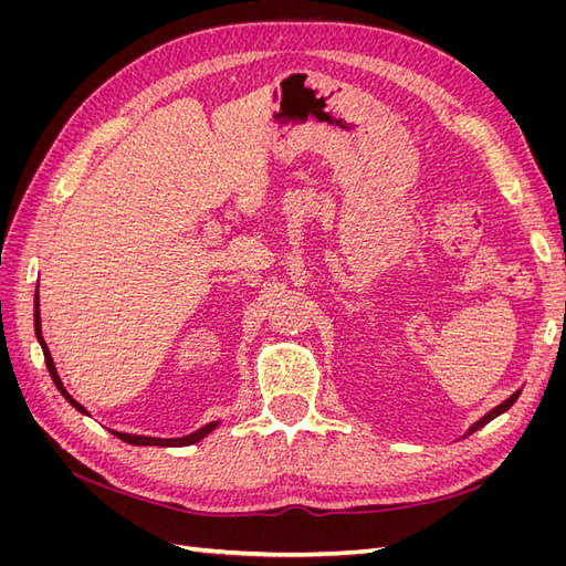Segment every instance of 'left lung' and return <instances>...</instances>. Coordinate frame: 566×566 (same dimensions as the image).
I'll list each match as a JSON object with an SVG mask.
<instances>
[{"instance_id": "left-lung-1", "label": "left lung", "mask_w": 566, "mask_h": 566, "mask_svg": "<svg viewBox=\"0 0 566 566\" xmlns=\"http://www.w3.org/2000/svg\"><path fill=\"white\" fill-rule=\"evenodd\" d=\"M520 394H522V389H517L515 394H510V399H505L503 403H499V406H495V408H491L486 416H482V418H479L476 422H472V424L468 427V432H465V434H462V437H470L472 432H476V430H482V427H484L486 422H491L493 418H499L501 413H505V410H507V408H510L512 403H515V401H517V397H520Z\"/></svg>"}]
</instances>
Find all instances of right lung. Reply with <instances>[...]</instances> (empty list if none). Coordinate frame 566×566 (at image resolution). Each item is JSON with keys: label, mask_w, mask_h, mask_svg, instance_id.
Masks as SVG:
<instances>
[{"label": "right lung", "mask_w": 566, "mask_h": 566, "mask_svg": "<svg viewBox=\"0 0 566 566\" xmlns=\"http://www.w3.org/2000/svg\"><path fill=\"white\" fill-rule=\"evenodd\" d=\"M35 335H38V342H40V347H42V352H44V364H46V370H49V375H51V380H54L56 389L63 394L65 401L71 403L75 410H80V413H84V416H90V413H87V408H84L82 403H77V401L71 397V394H67V389L63 387V382H61V378H59L56 366H54V358H51V352H49L46 342H44V337H42V318H40V293H35ZM219 422H221V420H212V422H208V424H202L200 430H196V432H191V434H184V437H175V439L144 437V434H127V432H115V430H113V434H115L117 439H123V441L132 443V447H191V443H198L200 439L208 437L212 430H217Z\"/></svg>", "instance_id": "obj_1"}]
</instances>
